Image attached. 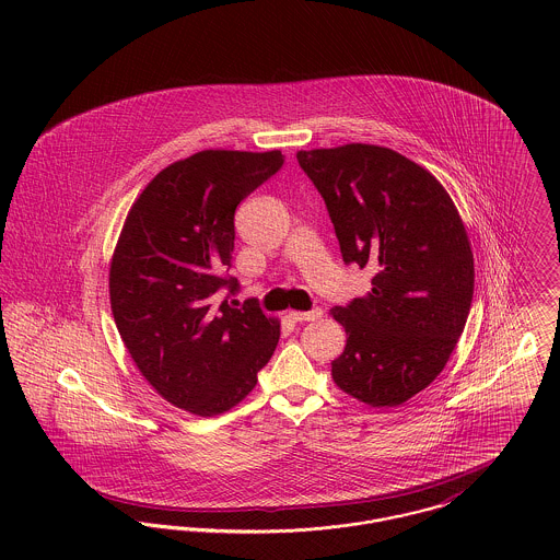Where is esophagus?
<instances>
[{"mask_svg":"<svg viewBox=\"0 0 560 560\" xmlns=\"http://www.w3.org/2000/svg\"><path fill=\"white\" fill-rule=\"evenodd\" d=\"M323 311L320 308H313L308 313H289V319L298 320V323H306V320L320 319Z\"/></svg>","mask_w":560,"mask_h":560,"instance_id":"obj_1","label":"esophagus"}]
</instances>
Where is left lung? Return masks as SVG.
Here are the masks:
<instances>
[{
	"instance_id": "8db88e82",
	"label": "left lung",
	"mask_w": 560,
	"mask_h": 560,
	"mask_svg": "<svg viewBox=\"0 0 560 560\" xmlns=\"http://www.w3.org/2000/svg\"><path fill=\"white\" fill-rule=\"evenodd\" d=\"M325 200L345 265L373 271V289L331 317L347 331L331 362L336 386L373 407H397L448 362L475 293L464 222L433 174L373 144L300 151Z\"/></svg>"
}]
</instances>
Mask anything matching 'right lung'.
I'll use <instances>...</instances> for the list:
<instances>
[{
  "label": "right lung",
  "instance_id": "obj_1",
  "mask_svg": "<svg viewBox=\"0 0 560 560\" xmlns=\"http://www.w3.org/2000/svg\"><path fill=\"white\" fill-rule=\"evenodd\" d=\"M282 163L280 151L176 161L147 185L122 226L109 267L116 327L149 384L191 413L235 407L276 351L278 320L256 300L229 302L240 291L229 269L241 200Z\"/></svg>",
  "mask_w": 560,
  "mask_h": 560
}]
</instances>
